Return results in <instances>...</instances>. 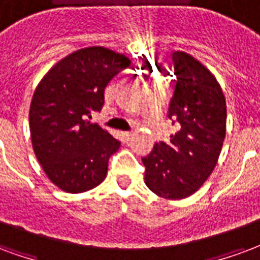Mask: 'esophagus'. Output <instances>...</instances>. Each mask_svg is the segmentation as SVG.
<instances>
[{"instance_id": "1", "label": "esophagus", "mask_w": 260, "mask_h": 260, "mask_svg": "<svg viewBox=\"0 0 260 260\" xmlns=\"http://www.w3.org/2000/svg\"><path fill=\"white\" fill-rule=\"evenodd\" d=\"M133 136V133L132 132H124L123 133V137H124V140H130Z\"/></svg>"}]
</instances>
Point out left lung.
Wrapping results in <instances>:
<instances>
[{
    "label": "left lung",
    "instance_id": "obj_1",
    "mask_svg": "<svg viewBox=\"0 0 260 260\" xmlns=\"http://www.w3.org/2000/svg\"><path fill=\"white\" fill-rule=\"evenodd\" d=\"M177 76L168 116L179 123L169 143H156L144 156L145 184L165 200H183L201 188L226 137V98L208 68L190 54H173ZM173 122V123H174Z\"/></svg>",
    "mask_w": 260,
    "mask_h": 260
}]
</instances>
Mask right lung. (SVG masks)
Returning a JSON list of instances; mask_svg holds the SVG:
<instances>
[{
    "mask_svg": "<svg viewBox=\"0 0 260 260\" xmlns=\"http://www.w3.org/2000/svg\"><path fill=\"white\" fill-rule=\"evenodd\" d=\"M130 65L123 54L88 47L56 62L36 87L30 104L31 144L39 164L58 188L92 190L108 173V159L120 141L91 123L104 105V91Z\"/></svg>",
    "mask_w": 260,
    "mask_h": 260,
    "instance_id": "add662e5",
    "label": "right lung"
}]
</instances>
